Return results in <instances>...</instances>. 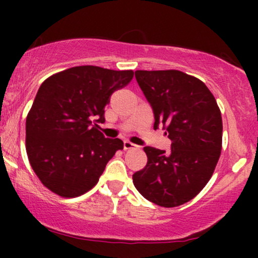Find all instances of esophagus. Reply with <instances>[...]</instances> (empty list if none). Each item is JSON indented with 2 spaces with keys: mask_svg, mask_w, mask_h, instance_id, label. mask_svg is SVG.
<instances>
[{
  "mask_svg": "<svg viewBox=\"0 0 258 258\" xmlns=\"http://www.w3.org/2000/svg\"><path fill=\"white\" fill-rule=\"evenodd\" d=\"M136 147H137V146H136V144H133L132 142H130V141L123 142V148H125V150L132 149V148H136Z\"/></svg>",
  "mask_w": 258,
  "mask_h": 258,
  "instance_id": "34e87169",
  "label": "esophagus"
}]
</instances>
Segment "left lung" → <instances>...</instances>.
I'll list each match as a JSON object with an SVG mask.
<instances>
[{
	"label": "left lung",
	"mask_w": 258,
	"mask_h": 258,
	"mask_svg": "<svg viewBox=\"0 0 258 258\" xmlns=\"http://www.w3.org/2000/svg\"><path fill=\"white\" fill-rule=\"evenodd\" d=\"M154 112V128H166L170 152L144 147L148 162L133 173L136 189L159 206L188 203L214 173L222 149V116L203 81L178 70L135 73Z\"/></svg>",
	"instance_id": "obj_1"
}]
</instances>
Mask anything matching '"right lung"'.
<instances>
[{"label":"right lung","mask_w":258,"mask_h":258,"mask_svg":"<svg viewBox=\"0 0 258 258\" xmlns=\"http://www.w3.org/2000/svg\"><path fill=\"white\" fill-rule=\"evenodd\" d=\"M133 78L132 70L82 65L44 80L26 117V153L44 186L64 198L93 188L116 150L119 138H105L97 122L115 91Z\"/></svg>","instance_id":"1"}]
</instances>
